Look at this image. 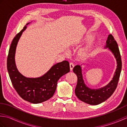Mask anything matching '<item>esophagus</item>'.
<instances>
[{
  "instance_id": "1",
  "label": "esophagus",
  "mask_w": 127,
  "mask_h": 127,
  "mask_svg": "<svg viewBox=\"0 0 127 127\" xmlns=\"http://www.w3.org/2000/svg\"><path fill=\"white\" fill-rule=\"evenodd\" d=\"M70 71L72 70V69L74 67V64L73 63H70Z\"/></svg>"
}]
</instances>
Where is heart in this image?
I'll list each match as a JSON object with an SVG mask.
<instances>
[{
	"label": "heart",
	"instance_id": "obj_1",
	"mask_svg": "<svg viewBox=\"0 0 127 127\" xmlns=\"http://www.w3.org/2000/svg\"><path fill=\"white\" fill-rule=\"evenodd\" d=\"M93 36L89 35H86L84 38L81 40V42H85L87 41L88 40H90L92 39ZM94 42L93 40H91L89 41L85 46L81 48L78 51L77 55L79 58L81 59H84L88 58L90 56L92 50L94 47Z\"/></svg>",
	"mask_w": 127,
	"mask_h": 127
}]
</instances>
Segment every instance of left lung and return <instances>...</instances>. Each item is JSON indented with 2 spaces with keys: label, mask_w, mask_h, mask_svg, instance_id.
<instances>
[{
  "label": "left lung",
  "mask_w": 127,
  "mask_h": 127,
  "mask_svg": "<svg viewBox=\"0 0 127 127\" xmlns=\"http://www.w3.org/2000/svg\"><path fill=\"white\" fill-rule=\"evenodd\" d=\"M107 48L114 55L117 65L114 77L106 86L98 89L89 88L83 80L81 66L77 65L73 68V71L77 77V85L75 90V94L80 100L87 104L96 105L106 100L111 96L117 86L122 69V61L117 42L111 34L109 35L107 37L105 46V48Z\"/></svg>",
  "instance_id": "left-lung-1"
}]
</instances>
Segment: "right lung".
<instances>
[{"label":"right lung","instance_id":"right-lung-1","mask_svg":"<svg viewBox=\"0 0 127 127\" xmlns=\"http://www.w3.org/2000/svg\"><path fill=\"white\" fill-rule=\"evenodd\" d=\"M27 27H24L12 40L7 56V69L12 84L18 95L31 103L39 104L53 96L58 80L70 71L69 63L64 61L57 63L39 77H27L21 74L16 67L15 56L18 40Z\"/></svg>","mask_w":127,"mask_h":127}]
</instances>
